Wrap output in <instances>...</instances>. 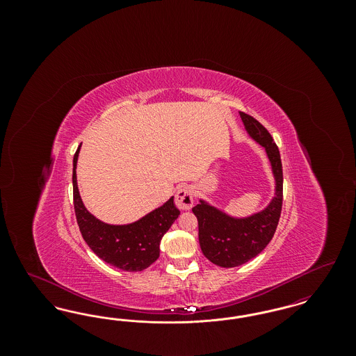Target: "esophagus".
Here are the masks:
<instances>
[{"label": "esophagus", "instance_id": "esophagus-1", "mask_svg": "<svg viewBox=\"0 0 356 356\" xmlns=\"http://www.w3.org/2000/svg\"><path fill=\"white\" fill-rule=\"evenodd\" d=\"M175 204L181 211H189L193 205V191L191 186H181L175 196Z\"/></svg>", "mask_w": 356, "mask_h": 356}]
</instances>
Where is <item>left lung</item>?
<instances>
[{
	"instance_id": "8db88e82",
	"label": "left lung",
	"mask_w": 356,
	"mask_h": 356,
	"mask_svg": "<svg viewBox=\"0 0 356 356\" xmlns=\"http://www.w3.org/2000/svg\"><path fill=\"white\" fill-rule=\"evenodd\" d=\"M244 129L268 157L273 176V196L263 209L247 216H234L205 199L192 212L199 221V243L204 256L222 268L245 264L260 254L276 231L283 203V170L280 153L268 131L252 116L238 112Z\"/></svg>"
}]
</instances>
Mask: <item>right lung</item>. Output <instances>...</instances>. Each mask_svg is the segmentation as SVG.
Returning a JSON list of instances; mask_svg holds the SVG:
<instances>
[{
    "mask_svg": "<svg viewBox=\"0 0 356 356\" xmlns=\"http://www.w3.org/2000/svg\"><path fill=\"white\" fill-rule=\"evenodd\" d=\"M81 144L73 157V200L77 222L89 248L105 263L137 272L148 268L160 256V243L180 211L173 196L143 218L128 224H109L97 219L85 207L77 186V160Z\"/></svg>",
    "mask_w": 356,
    "mask_h": 356,
    "instance_id": "add662e5",
    "label": "right lung"
}]
</instances>
